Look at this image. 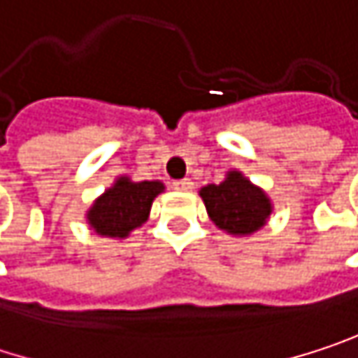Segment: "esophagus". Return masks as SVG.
Instances as JSON below:
<instances>
[{
	"mask_svg": "<svg viewBox=\"0 0 358 358\" xmlns=\"http://www.w3.org/2000/svg\"><path fill=\"white\" fill-rule=\"evenodd\" d=\"M174 190H180V192H186V190H190L192 188V180H188V178H184V180H176L174 184Z\"/></svg>",
	"mask_w": 358,
	"mask_h": 358,
	"instance_id": "esophagus-1",
	"label": "esophagus"
}]
</instances>
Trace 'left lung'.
<instances>
[{"label": "left lung", "mask_w": 358, "mask_h": 358, "mask_svg": "<svg viewBox=\"0 0 358 358\" xmlns=\"http://www.w3.org/2000/svg\"><path fill=\"white\" fill-rule=\"evenodd\" d=\"M209 220L226 234L250 236L267 226L273 203L267 192L252 184L243 172L230 170L220 184H207L199 190Z\"/></svg>", "instance_id": "1"}]
</instances>
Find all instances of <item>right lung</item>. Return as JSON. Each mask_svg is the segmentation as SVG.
<instances>
[{
  "instance_id": "1",
  "label": "right lung",
  "mask_w": 358,
  "mask_h": 358,
  "mask_svg": "<svg viewBox=\"0 0 358 358\" xmlns=\"http://www.w3.org/2000/svg\"><path fill=\"white\" fill-rule=\"evenodd\" d=\"M164 190L166 186L159 180L134 182L128 176H117L89 207L87 224L103 238L124 241L149 220L151 205Z\"/></svg>"
}]
</instances>
